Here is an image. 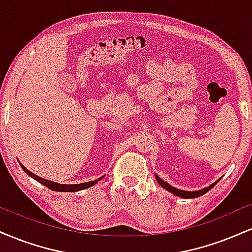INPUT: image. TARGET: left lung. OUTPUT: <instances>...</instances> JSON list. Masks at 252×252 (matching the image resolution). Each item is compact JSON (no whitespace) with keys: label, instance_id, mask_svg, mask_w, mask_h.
<instances>
[{"label":"left lung","instance_id":"left-lung-1","mask_svg":"<svg viewBox=\"0 0 252 252\" xmlns=\"http://www.w3.org/2000/svg\"><path fill=\"white\" fill-rule=\"evenodd\" d=\"M155 178H156V180H158V184H160L161 186H162L164 189H167V190H168V192H172L173 194H175V195L180 196V198H184V199L198 198V196H200V195H202V194H205V193L209 192V190H210L211 189H212L213 186H215V185L217 184V182H218L219 180H220V179H219V180H217L216 182H213L212 185H210V186H209V187H206V189H200V190H193V192H189V190H181V189H175V187L170 186V185H169V184H167L166 181L161 180V179L158 178V175H155Z\"/></svg>","mask_w":252,"mask_h":252}]
</instances>
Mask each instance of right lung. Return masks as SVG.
Here are the masks:
<instances>
[{
	"mask_svg": "<svg viewBox=\"0 0 252 252\" xmlns=\"http://www.w3.org/2000/svg\"><path fill=\"white\" fill-rule=\"evenodd\" d=\"M20 166L22 167V169L25 170L26 173H27L28 175L31 176V178H33L34 180L39 181L40 184H42L43 186H46L47 189H50L51 190H54V192H77V190H82V189H89V187L94 186V184H97V181H99L100 179H97V180L94 181H89V182H84V184H76V185H63V184H58V182H54V181H50V180H46V179H42L40 178V176H37L35 174H33V173L31 172V170H28L26 167L24 166L22 163H20Z\"/></svg>",
	"mask_w": 252,
	"mask_h": 252,
	"instance_id": "add662e5",
	"label": "right lung"
}]
</instances>
